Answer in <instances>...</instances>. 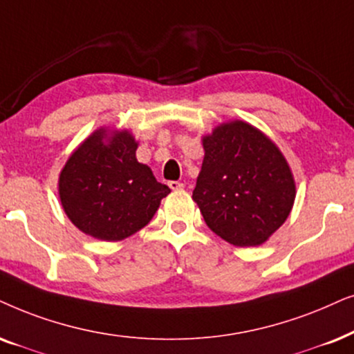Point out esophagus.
Here are the masks:
<instances>
[{
    "mask_svg": "<svg viewBox=\"0 0 354 354\" xmlns=\"http://www.w3.org/2000/svg\"><path fill=\"white\" fill-rule=\"evenodd\" d=\"M169 187H171L172 190H180V188H183V183L172 180V182H169Z\"/></svg>",
    "mask_w": 354,
    "mask_h": 354,
    "instance_id": "esophagus-1",
    "label": "esophagus"
}]
</instances>
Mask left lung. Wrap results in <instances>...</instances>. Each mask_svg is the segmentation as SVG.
<instances>
[{
	"instance_id": "obj_1",
	"label": "left lung",
	"mask_w": 354,
	"mask_h": 354,
	"mask_svg": "<svg viewBox=\"0 0 354 354\" xmlns=\"http://www.w3.org/2000/svg\"><path fill=\"white\" fill-rule=\"evenodd\" d=\"M203 164L194 201L211 231L236 247L265 244L291 213L296 182L270 138L244 120L201 138Z\"/></svg>"
}]
</instances>
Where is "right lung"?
<instances>
[{
    "label": "right lung",
    "instance_id": "obj_1",
    "mask_svg": "<svg viewBox=\"0 0 354 354\" xmlns=\"http://www.w3.org/2000/svg\"><path fill=\"white\" fill-rule=\"evenodd\" d=\"M128 130L99 128L68 158L58 195L70 221L87 236L117 242L143 229L171 188L136 159Z\"/></svg>",
    "mask_w": 354,
    "mask_h": 354
}]
</instances>
